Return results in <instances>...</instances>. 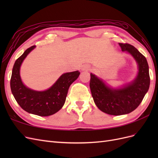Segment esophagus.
Listing matches in <instances>:
<instances>
[{"instance_id": "esophagus-1", "label": "esophagus", "mask_w": 158, "mask_h": 158, "mask_svg": "<svg viewBox=\"0 0 158 158\" xmlns=\"http://www.w3.org/2000/svg\"><path fill=\"white\" fill-rule=\"evenodd\" d=\"M90 70V66L87 64H84L82 66V71H88Z\"/></svg>"}]
</instances>
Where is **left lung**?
<instances>
[{
    "label": "left lung",
    "instance_id": "8db88e82",
    "mask_svg": "<svg viewBox=\"0 0 158 158\" xmlns=\"http://www.w3.org/2000/svg\"><path fill=\"white\" fill-rule=\"evenodd\" d=\"M122 51L130 54L138 67L136 77L131 83L113 88L92 73L89 88L94 101L102 111L111 115L131 113L142 102L150 87L149 66L146 57L135 47L128 44H118Z\"/></svg>",
    "mask_w": 158,
    "mask_h": 158
}]
</instances>
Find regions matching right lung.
I'll return each mask as SVG.
<instances>
[{"label":"right lung","instance_id":"add662e5","mask_svg":"<svg viewBox=\"0 0 158 158\" xmlns=\"http://www.w3.org/2000/svg\"><path fill=\"white\" fill-rule=\"evenodd\" d=\"M35 48L31 46L16 60L12 69L10 88L16 101L24 111L41 117L50 116L58 112L66 101L70 85L78 78V70L62 74L55 83L45 91H35L22 82L20 70L23 60Z\"/></svg>","mask_w":158,"mask_h":158}]
</instances>
